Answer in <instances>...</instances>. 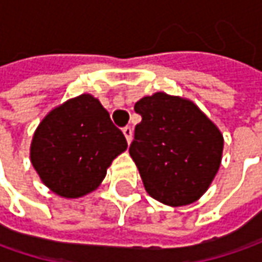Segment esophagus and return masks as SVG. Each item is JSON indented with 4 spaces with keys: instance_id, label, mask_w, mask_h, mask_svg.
<instances>
[{
    "instance_id": "esophagus-1",
    "label": "esophagus",
    "mask_w": 262,
    "mask_h": 262,
    "mask_svg": "<svg viewBox=\"0 0 262 262\" xmlns=\"http://www.w3.org/2000/svg\"><path fill=\"white\" fill-rule=\"evenodd\" d=\"M122 133H124V136H125L126 141L131 143V140H133V129H131V126H125V128L122 129Z\"/></svg>"
}]
</instances>
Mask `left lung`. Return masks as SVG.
<instances>
[{
	"instance_id": "left-lung-1",
	"label": "left lung",
	"mask_w": 262,
	"mask_h": 262,
	"mask_svg": "<svg viewBox=\"0 0 262 262\" xmlns=\"http://www.w3.org/2000/svg\"><path fill=\"white\" fill-rule=\"evenodd\" d=\"M134 109L143 119L129 155L148 195L170 207L196 201L222 163L220 129L194 102L165 92L140 99Z\"/></svg>"
}]
</instances>
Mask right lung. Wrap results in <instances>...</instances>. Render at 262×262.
I'll return each mask as SVG.
<instances>
[{
    "instance_id": "obj_1",
    "label": "right lung",
    "mask_w": 262,
    "mask_h": 262,
    "mask_svg": "<svg viewBox=\"0 0 262 262\" xmlns=\"http://www.w3.org/2000/svg\"><path fill=\"white\" fill-rule=\"evenodd\" d=\"M126 140L95 96L84 93L54 107L36 128L30 162L54 194L80 198L105 179Z\"/></svg>"
}]
</instances>
